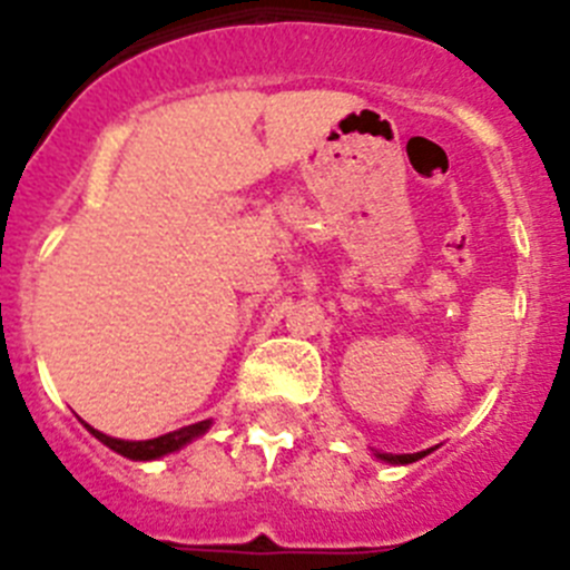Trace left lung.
Masks as SVG:
<instances>
[{
	"mask_svg": "<svg viewBox=\"0 0 570 570\" xmlns=\"http://www.w3.org/2000/svg\"><path fill=\"white\" fill-rule=\"evenodd\" d=\"M420 456H425V451H422V454H380V460H385V462H394V465H407V462H414V460H420Z\"/></svg>",
	"mask_w": 570,
	"mask_h": 570,
	"instance_id": "1",
	"label": "left lung"
}]
</instances>
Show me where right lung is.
<instances>
[{
    "label": "right lung",
    "mask_w": 570,
    "mask_h": 570,
    "mask_svg": "<svg viewBox=\"0 0 570 570\" xmlns=\"http://www.w3.org/2000/svg\"><path fill=\"white\" fill-rule=\"evenodd\" d=\"M210 422H196V425H185L179 428V431H170V434L165 436H156V440H145V442H125V440H114V436L102 434V431H97V428H90L88 431L94 436H97L99 442H105L108 448H114L116 454L128 456V460H156V456H165L170 454V451H179V448L185 445V442L196 440L199 434H205L208 431Z\"/></svg>",
    "instance_id": "obj_1"
}]
</instances>
